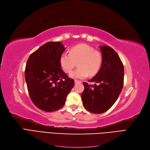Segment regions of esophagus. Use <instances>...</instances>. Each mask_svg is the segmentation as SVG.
<instances>
[{"mask_svg": "<svg viewBox=\"0 0 150 150\" xmlns=\"http://www.w3.org/2000/svg\"><path fill=\"white\" fill-rule=\"evenodd\" d=\"M74 82H75V84H77V83H81L82 81H79V80H77V79H75V80H74Z\"/></svg>", "mask_w": 150, "mask_h": 150, "instance_id": "obj_1", "label": "esophagus"}]
</instances>
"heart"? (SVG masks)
Instances as JSON below:
<instances>
[{
	"label": "heart",
	"instance_id": "obj_1",
	"mask_svg": "<svg viewBox=\"0 0 150 150\" xmlns=\"http://www.w3.org/2000/svg\"><path fill=\"white\" fill-rule=\"evenodd\" d=\"M102 62L100 52L91 46L80 44L71 48L69 53H63L60 56L59 63L65 73H69L77 63L78 68L72 72L70 76L73 78H85L94 76L99 71Z\"/></svg>",
	"mask_w": 150,
	"mask_h": 150
}]
</instances>
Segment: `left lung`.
<instances>
[{
  "mask_svg": "<svg viewBox=\"0 0 150 150\" xmlns=\"http://www.w3.org/2000/svg\"><path fill=\"white\" fill-rule=\"evenodd\" d=\"M102 62L97 74L90 79L95 82L89 85L84 82L81 94L84 107L94 113L107 111L117 100L123 86L124 68L116 51L107 45L100 46Z\"/></svg>",
  "mask_w": 150,
  "mask_h": 150,
  "instance_id": "8db88e82",
  "label": "left lung"
}]
</instances>
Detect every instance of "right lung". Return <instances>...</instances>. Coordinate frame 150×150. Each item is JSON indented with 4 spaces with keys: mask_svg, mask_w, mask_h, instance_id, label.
Wrapping results in <instances>:
<instances>
[{
    "mask_svg": "<svg viewBox=\"0 0 150 150\" xmlns=\"http://www.w3.org/2000/svg\"><path fill=\"white\" fill-rule=\"evenodd\" d=\"M65 49L60 42H49L31 54L26 64L25 77L31 100L45 112L63 107L74 86V80L60 66V56Z\"/></svg>",
    "mask_w": 150,
    "mask_h": 150,
    "instance_id": "add662e5",
    "label": "right lung"
}]
</instances>
